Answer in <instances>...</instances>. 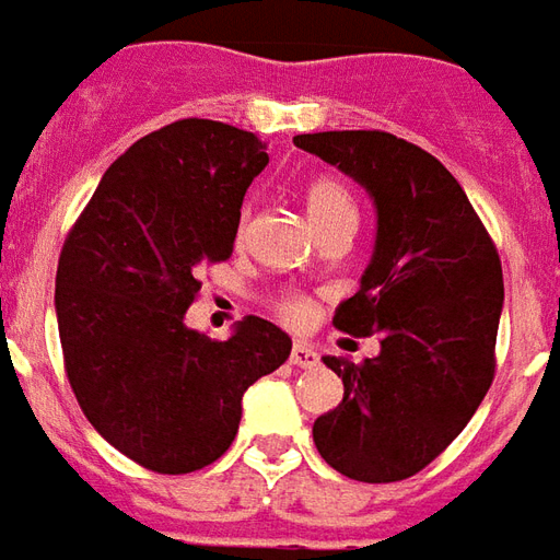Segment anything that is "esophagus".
<instances>
[{
	"mask_svg": "<svg viewBox=\"0 0 560 560\" xmlns=\"http://www.w3.org/2000/svg\"><path fill=\"white\" fill-rule=\"evenodd\" d=\"M289 362L295 364V368H316V364H319V355H316L307 343H295L292 352H289Z\"/></svg>",
	"mask_w": 560,
	"mask_h": 560,
	"instance_id": "34e87169",
	"label": "esophagus"
}]
</instances>
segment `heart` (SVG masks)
Wrapping results in <instances>:
<instances>
[{"mask_svg":"<svg viewBox=\"0 0 560 560\" xmlns=\"http://www.w3.org/2000/svg\"><path fill=\"white\" fill-rule=\"evenodd\" d=\"M304 198H307V213H311V220L319 232H325L328 225L355 223L359 220L355 198L347 189V184L331 177V174L313 177L307 189H304ZM244 223H247V213L241 217V232H244ZM273 311L283 323L301 328V325H307L313 319V301L307 295H301V292H287V295L273 301Z\"/></svg>","mask_w":560,"mask_h":560,"instance_id":"1","label":"heart"}]
</instances>
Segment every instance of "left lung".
<instances>
[{"label":"left lung","mask_w":560,"mask_h":560,"mask_svg":"<svg viewBox=\"0 0 560 560\" xmlns=\"http://www.w3.org/2000/svg\"><path fill=\"white\" fill-rule=\"evenodd\" d=\"M376 205L374 259L335 313L352 337L380 335L364 362L323 359L343 400L313 422L325 462L359 482L419 474L458 438L494 380L501 256L462 184L428 150L380 129L295 135Z\"/></svg>","instance_id":"1"}]
</instances>
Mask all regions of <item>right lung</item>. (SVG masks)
I'll use <instances>...</instances> for the list:
<instances>
[{
	"label": "right lung",
	"mask_w": 560,
	"mask_h": 560,
	"mask_svg": "<svg viewBox=\"0 0 560 560\" xmlns=\"http://www.w3.org/2000/svg\"><path fill=\"white\" fill-rule=\"evenodd\" d=\"M265 165L253 132L168 122L110 165L59 253L71 392L90 425L153 474L217 462L237 434L244 392L292 350L261 316H244L229 340L184 325L201 268L232 256L244 192Z\"/></svg>",
	"instance_id": "right-lung-1"
}]
</instances>
